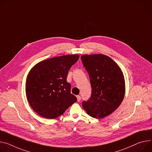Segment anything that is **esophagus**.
<instances>
[{"mask_svg":"<svg viewBox=\"0 0 152 152\" xmlns=\"http://www.w3.org/2000/svg\"><path fill=\"white\" fill-rule=\"evenodd\" d=\"M77 99L78 102H80L81 100V97L80 96H77Z\"/></svg>","mask_w":152,"mask_h":152,"instance_id":"34e87169","label":"esophagus"}]
</instances>
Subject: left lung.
<instances>
[{"instance_id":"1","label":"left lung","mask_w":152,"mask_h":152,"mask_svg":"<svg viewBox=\"0 0 152 152\" xmlns=\"http://www.w3.org/2000/svg\"><path fill=\"white\" fill-rule=\"evenodd\" d=\"M81 59L88 72L92 88L91 96L82 102L83 108L92 118H103L113 113L123 101L125 92L123 72L107 55H84Z\"/></svg>"}]
</instances>
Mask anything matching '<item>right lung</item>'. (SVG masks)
Instances as JSON below:
<instances>
[{"instance_id":"add662e5","label":"right lung","mask_w":152,"mask_h":152,"mask_svg":"<svg viewBox=\"0 0 152 152\" xmlns=\"http://www.w3.org/2000/svg\"><path fill=\"white\" fill-rule=\"evenodd\" d=\"M79 57L78 55L56 56L40 61L31 69L26 79V96L38 114L55 119L77 102L66 79L70 68Z\"/></svg>"}]
</instances>
